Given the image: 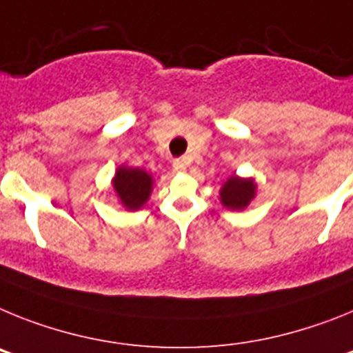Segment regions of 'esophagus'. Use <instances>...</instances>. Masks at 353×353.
I'll list each match as a JSON object with an SVG mask.
<instances>
[{
  "instance_id": "obj_1",
  "label": "esophagus",
  "mask_w": 353,
  "mask_h": 353,
  "mask_svg": "<svg viewBox=\"0 0 353 353\" xmlns=\"http://www.w3.org/2000/svg\"><path fill=\"white\" fill-rule=\"evenodd\" d=\"M172 167H174V170H177V172H185L186 161L183 158H177V159H174V161H172Z\"/></svg>"
}]
</instances>
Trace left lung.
Returning a JSON list of instances; mask_svg holds the SVG:
<instances>
[{
    "mask_svg": "<svg viewBox=\"0 0 353 353\" xmlns=\"http://www.w3.org/2000/svg\"><path fill=\"white\" fill-rule=\"evenodd\" d=\"M256 197V183L254 179L231 176L220 190V202L228 210H245L250 201Z\"/></svg>",
    "mask_w": 353,
    "mask_h": 353,
    "instance_id": "1",
    "label": "left lung"
}]
</instances>
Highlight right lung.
<instances>
[{"instance_id":"add662e5","label":"right lung","mask_w":353,"mask_h":353,"mask_svg":"<svg viewBox=\"0 0 353 353\" xmlns=\"http://www.w3.org/2000/svg\"><path fill=\"white\" fill-rule=\"evenodd\" d=\"M113 190L125 210H140L152 192V176L139 167L122 165L113 177Z\"/></svg>"}]
</instances>
